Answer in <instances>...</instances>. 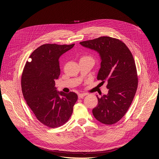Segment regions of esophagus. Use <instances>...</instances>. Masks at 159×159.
Masks as SVG:
<instances>
[{
    "mask_svg": "<svg viewBox=\"0 0 159 159\" xmlns=\"http://www.w3.org/2000/svg\"><path fill=\"white\" fill-rule=\"evenodd\" d=\"M86 95H87V93H80V94H79V95H78V98H79V99H82V98H83L85 96H86Z\"/></svg>",
    "mask_w": 159,
    "mask_h": 159,
    "instance_id": "34e87169",
    "label": "esophagus"
}]
</instances>
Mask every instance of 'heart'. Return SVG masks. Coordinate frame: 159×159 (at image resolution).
I'll list each match as a JSON object with an SVG mask.
<instances>
[{
  "instance_id": "b5f03b06",
  "label": "heart",
  "mask_w": 159,
  "mask_h": 159,
  "mask_svg": "<svg viewBox=\"0 0 159 159\" xmlns=\"http://www.w3.org/2000/svg\"><path fill=\"white\" fill-rule=\"evenodd\" d=\"M81 59H85V60H93V61H94V60H93V57H92L88 56V55L83 56V57L81 58Z\"/></svg>"
}]
</instances>
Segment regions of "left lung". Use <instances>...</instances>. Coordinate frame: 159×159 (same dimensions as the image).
I'll return each mask as SVG.
<instances>
[{
	"label": "left lung",
	"mask_w": 159,
	"mask_h": 159,
	"mask_svg": "<svg viewBox=\"0 0 159 159\" xmlns=\"http://www.w3.org/2000/svg\"><path fill=\"white\" fill-rule=\"evenodd\" d=\"M80 44L99 53L101 62L97 79L107 82L108 93L97 97L98 104L93 114L103 124H115L126 114L137 92L138 77L133 57L123 41L109 36Z\"/></svg>",
	"instance_id": "left-lung-1"
}]
</instances>
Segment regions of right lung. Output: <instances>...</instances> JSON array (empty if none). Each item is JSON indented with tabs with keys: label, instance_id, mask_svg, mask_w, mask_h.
<instances>
[{
	"label": "right lung",
	"instance_id": "right-lung-1",
	"mask_svg": "<svg viewBox=\"0 0 159 159\" xmlns=\"http://www.w3.org/2000/svg\"><path fill=\"white\" fill-rule=\"evenodd\" d=\"M74 45H41L31 53L22 74V93L27 104L36 118L50 128L67 122L78 99L75 93L59 92L55 87L60 74L59 58Z\"/></svg>",
	"mask_w": 159,
	"mask_h": 159
}]
</instances>
